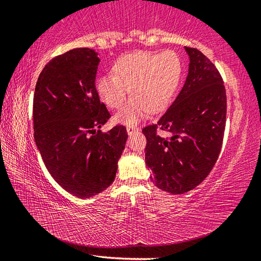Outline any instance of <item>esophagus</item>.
<instances>
[{
  "instance_id": "34e87169",
  "label": "esophagus",
  "mask_w": 261,
  "mask_h": 261,
  "mask_svg": "<svg viewBox=\"0 0 261 261\" xmlns=\"http://www.w3.org/2000/svg\"><path fill=\"white\" fill-rule=\"evenodd\" d=\"M126 131H127V134H129V135H132V134H134V132L138 131V127H136V126H127L126 127Z\"/></svg>"
}]
</instances>
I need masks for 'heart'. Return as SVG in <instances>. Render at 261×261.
Here are the masks:
<instances>
[{
	"instance_id": "b5f03b06",
	"label": "heart",
	"mask_w": 261,
	"mask_h": 261,
	"mask_svg": "<svg viewBox=\"0 0 261 261\" xmlns=\"http://www.w3.org/2000/svg\"><path fill=\"white\" fill-rule=\"evenodd\" d=\"M113 76L98 83L101 99L112 109L129 105L115 117L117 122L134 125L149 112H159L168 103L180 77V62L171 50L132 53L120 57L113 67Z\"/></svg>"
}]
</instances>
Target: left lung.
I'll use <instances>...</instances> for the list:
<instances>
[{"instance_id":"left-lung-1","label":"left lung","mask_w":261,"mask_h":261,"mask_svg":"<svg viewBox=\"0 0 261 261\" xmlns=\"http://www.w3.org/2000/svg\"><path fill=\"white\" fill-rule=\"evenodd\" d=\"M187 81L156 123L145 126V161L159 189L180 194L198 187L222 147L227 95L219 70L200 50L185 47Z\"/></svg>"}]
</instances>
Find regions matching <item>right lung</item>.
Listing matches in <instances>:
<instances>
[{
    "label": "right lung",
    "instance_id": "right-lung-1",
    "mask_svg": "<svg viewBox=\"0 0 261 261\" xmlns=\"http://www.w3.org/2000/svg\"><path fill=\"white\" fill-rule=\"evenodd\" d=\"M98 54L76 48L48 62L33 98L34 139L45 166L65 191L78 198L114 182L127 139L126 127L101 132L110 114L99 99Z\"/></svg>",
    "mask_w": 261,
    "mask_h": 261
}]
</instances>
